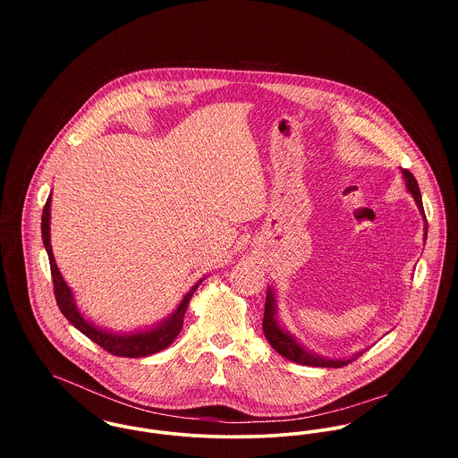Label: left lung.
<instances>
[{
  "mask_svg": "<svg viewBox=\"0 0 458 458\" xmlns=\"http://www.w3.org/2000/svg\"><path fill=\"white\" fill-rule=\"evenodd\" d=\"M403 173V178H405V183H407V191L412 194L418 208L421 209V215H425V209H423V200H421V192H420V187H418V182L416 178L412 176L411 171L407 169H402ZM427 225V224H425ZM427 229L425 227V236H427ZM275 296L273 293L267 289V294H266V305H264V318H262V331H264V336L267 338L269 345L278 352L282 354L285 360L293 361V363H298V365H309V367H327V369H340L347 363H351L352 360L356 358H351V360H325V358H319L309 351H305L289 333H285L282 327H278V323L275 321Z\"/></svg>",
  "mask_w": 458,
  "mask_h": 458,
  "instance_id": "obj_1",
  "label": "left lung"
}]
</instances>
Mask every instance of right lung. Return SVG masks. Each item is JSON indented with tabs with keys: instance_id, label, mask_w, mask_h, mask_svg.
<instances>
[{
	"instance_id": "1",
	"label": "right lung",
	"mask_w": 458,
	"mask_h": 458,
	"mask_svg": "<svg viewBox=\"0 0 458 458\" xmlns=\"http://www.w3.org/2000/svg\"><path fill=\"white\" fill-rule=\"evenodd\" d=\"M49 218H51V197L47 199V202L44 206V211H42V240H44V247L47 250L49 264H51L55 298H56V303H58L62 314L70 321V325L77 327L82 335H86L89 340L98 344L102 349H106L113 356L142 358V356H149V354H155V352L169 347L183 327V318H185L187 307H189V303H191V300L196 293L197 285H194L192 291H189L185 294V298L178 305L176 312L165 323H162L160 327L148 329V331H137V333H131V335H113L109 331H102V329L93 327L91 323H88L79 314V310L73 303L72 291L68 289L58 266H56L55 256H53L51 236H49Z\"/></svg>"
}]
</instances>
